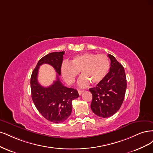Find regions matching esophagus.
Masks as SVG:
<instances>
[{
	"mask_svg": "<svg viewBox=\"0 0 153 153\" xmlns=\"http://www.w3.org/2000/svg\"><path fill=\"white\" fill-rule=\"evenodd\" d=\"M84 91L83 90H78V93H79V95H81V93L83 92Z\"/></svg>",
	"mask_w": 153,
	"mask_h": 153,
	"instance_id": "1",
	"label": "esophagus"
}]
</instances>
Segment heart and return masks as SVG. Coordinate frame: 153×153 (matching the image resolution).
<instances>
[{
	"instance_id": "heart-1",
	"label": "heart",
	"mask_w": 153,
	"mask_h": 153,
	"mask_svg": "<svg viewBox=\"0 0 153 153\" xmlns=\"http://www.w3.org/2000/svg\"><path fill=\"white\" fill-rule=\"evenodd\" d=\"M110 68L109 58L104 54L85 53L75 56L71 63L64 62L61 66V73L64 80L72 84L81 72L82 76L79 80L78 85L85 87L90 82L97 85L102 81L107 76Z\"/></svg>"
}]
</instances>
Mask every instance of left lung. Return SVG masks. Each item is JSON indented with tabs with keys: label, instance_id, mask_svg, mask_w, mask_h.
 <instances>
[{
	"label": "left lung",
	"instance_id": "left-lung-1",
	"mask_svg": "<svg viewBox=\"0 0 153 153\" xmlns=\"http://www.w3.org/2000/svg\"><path fill=\"white\" fill-rule=\"evenodd\" d=\"M111 68L105 78L89 89L93 95L92 111L98 116L108 117L120 109L125 98L126 78L124 67L114 56L109 54Z\"/></svg>",
	"mask_w": 153,
	"mask_h": 153
}]
</instances>
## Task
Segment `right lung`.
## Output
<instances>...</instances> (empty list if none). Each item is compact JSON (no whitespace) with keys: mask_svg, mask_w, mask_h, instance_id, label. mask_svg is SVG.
I'll return each instance as SVG.
<instances>
[{"mask_svg":"<svg viewBox=\"0 0 153 153\" xmlns=\"http://www.w3.org/2000/svg\"><path fill=\"white\" fill-rule=\"evenodd\" d=\"M64 53L53 52L40 59L30 79L31 95L35 106L44 118L55 123L65 121L70 116L72 101L79 96L76 89L63 86L59 79ZM44 63L51 65L58 74L57 80L48 87H42L37 81L39 67Z\"/></svg>","mask_w":153,"mask_h":153,"instance_id":"add662e5","label":"right lung"}]
</instances>
